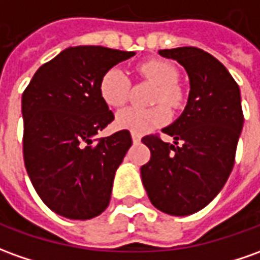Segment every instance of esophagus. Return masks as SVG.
<instances>
[{"instance_id": "1", "label": "esophagus", "mask_w": 260, "mask_h": 260, "mask_svg": "<svg viewBox=\"0 0 260 260\" xmlns=\"http://www.w3.org/2000/svg\"><path fill=\"white\" fill-rule=\"evenodd\" d=\"M132 139H133L134 143H139V141L141 140V136L139 133H134V132H132Z\"/></svg>"}]
</instances>
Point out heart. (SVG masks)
<instances>
[{"label": "heart", "mask_w": 260, "mask_h": 260, "mask_svg": "<svg viewBox=\"0 0 260 260\" xmlns=\"http://www.w3.org/2000/svg\"><path fill=\"white\" fill-rule=\"evenodd\" d=\"M140 78L153 82L157 86L151 94V107H126L117 113L116 123L120 128L134 133H146L155 127L164 126L170 120V109H181L185 105V92L178 83L180 73L173 63L161 59H151L137 66ZM99 90L105 103L120 107L130 98L132 82L127 73L120 68H110L102 76ZM162 103H166L162 105Z\"/></svg>", "instance_id": "obj_1"}]
</instances>
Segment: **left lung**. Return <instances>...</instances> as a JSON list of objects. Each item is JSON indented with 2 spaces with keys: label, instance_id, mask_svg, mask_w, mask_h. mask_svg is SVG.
<instances>
[{
  "label": "left lung",
  "instance_id": "8db88e82",
  "mask_svg": "<svg viewBox=\"0 0 260 260\" xmlns=\"http://www.w3.org/2000/svg\"><path fill=\"white\" fill-rule=\"evenodd\" d=\"M161 56L181 63L189 78L185 110L162 133L174 144L148 134L141 141L150 161L141 180L157 209L175 216L194 214L215 198L235 164L243 126L241 92L226 68L195 46L162 49Z\"/></svg>",
  "mask_w": 260,
  "mask_h": 260
}]
</instances>
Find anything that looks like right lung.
Listing matches in <instances>:
<instances>
[{
  "label": "right lung",
  "instance_id": "right-lung-1",
  "mask_svg": "<svg viewBox=\"0 0 260 260\" xmlns=\"http://www.w3.org/2000/svg\"><path fill=\"white\" fill-rule=\"evenodd\" d=\"M134 52L73 46L41 66L22 93L24 162L44 204L69 219H90L110 202L116 170L132 146L128 130L96 139L114 120L102 76Z\"/></svg>",
  "mask_w": 260,
  "mask_h": 260
}]
</instances>
